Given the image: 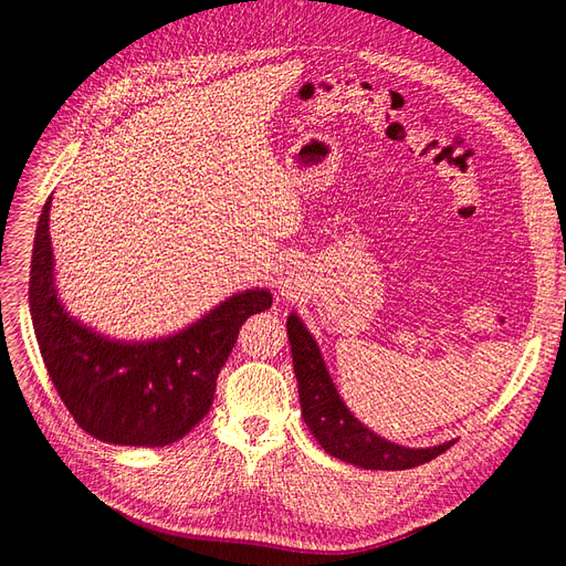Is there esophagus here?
<instances>
[{
	"label": "esophagus",
	"instance_id": "1",
	"mask_svg": "<svg viewBox=\"0 0 566 566\" xmlns=\"http://www.w3.org/2000/svg\"><path fill=\"white\" fill-rule=\"evenodd\" d=\"M298 277H294V275H286V277H280V282H277V289H280V294L282 296H291L294 294V291H298Z\"/></svg>",
	"mask_w": 566,
	"mask_h": 566
}]
</instances>
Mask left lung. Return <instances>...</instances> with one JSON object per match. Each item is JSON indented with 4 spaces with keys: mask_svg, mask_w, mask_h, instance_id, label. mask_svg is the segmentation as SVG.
<instances>
[{
    "mask_svg": "<svg viewBox=\"0 0 566 566\" xmlns=\"http://www.w3.org/2000/svg\"><path fill=\"white\" fill-rule=\"evenodd\" d=\"M286 336L291 343V357H294L303 421L322 449L334 459L364 470H407L437 459L455 442L449 440L437 447L411 449L376 434L345 407L317 340L296 313H291L286 319Z\"/></svg>",
    "mask_w": 566,
    "mask_h": 566,
    "instance_id": "1",
    "label": "left lung"
}]
</instances>
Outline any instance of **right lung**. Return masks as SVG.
Segmentation results:
<instances>
[{
	"mask_svg": "<svg viewBox=\"0 0 566 566\" xmlns=\"http://www.w3.org/2000/svg\"><path fill=\"white\" fill-rule=\"evenodd\" d=\"M51 197L34 232L30 315L46 371L77 426L107 444L167 447L209 413L242 324L272 305L244 289L176 334L150 340L103 336L72 317L56 289L49 234Z\"/></svg>",
	"mask_w": 566,
	"mask_h": 566,
	"instance_id": "obj_1",
	"label": "right lung"
}]
</instances>
